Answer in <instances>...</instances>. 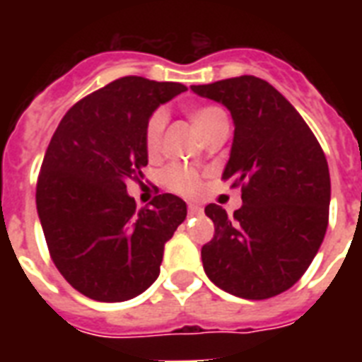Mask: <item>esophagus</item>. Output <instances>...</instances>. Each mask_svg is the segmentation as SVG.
<instances>
[{
    "mask_svg": "<svg viewBox=\"0 0 362 362\" xmlns=\"http://www.w3.org/2000/svg\"><path fill=\"white\" fill-rule=\"evenodd\" d=\"M187 210H189V214H201V212H203V206H201V204L189 203L187 204Z\"/></svg>",
    "mask_w": 362,
    "mask_h": 362,
    "instance_id": "obj_1",
    "label": "esophagus"
}]
</instances>
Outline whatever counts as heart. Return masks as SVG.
Here are the masks:
<instances>
[{"label": "heart", "instance_id": "b5f03b06", "mask_svg": "<svg viewBox=\"0 0 362 362\" xmlns=\"http://www.w3.org/2000/svg\"><path fill=\"white\" fill-rule=\"evenodd\" d=\"M218 115H223V112L220 109H216V107H201V109H193L189 112V118H192L193 125L201 133ZM163 129L165 115L161 110H158V112H153L150 116L146 131H144V144H146V150L150 156H156L159 152ZM163 182L170 192L178 193V195H186V197H192L201 189V175L197 170L187 169V167H182V165H170L169 169L163 173Z\"/></svg>", "mask_w": 362, "mask_h": 362}]
</instances>
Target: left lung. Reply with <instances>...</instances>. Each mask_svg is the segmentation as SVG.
Here are the masks:
<instances>
[{"label":"left lung","mask_w":362,"mask_h":362,"mask_svg":"<svg viewBox=\"0 0 362 362\" xmlns=\"http://www.w3.org/2000/svg\"><path fill=\"white\" fill-rule=\"evenodd\" d=\"M192 90L231 112L235 136L221 178L242 186L233 216L218 204L204 209L216 229L201 250L204 272L235 297H276L300 280L325 237V153L303 116L263 78L244 75Z\"/></svg>","instance_id":"left-lung-1"}]
</instances>
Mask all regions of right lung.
Masks as SVG:
<instances>
[{"label":"right lung","instance_id":"1","mask_svg":"<svg viewBox=\"0 0 362 362\" xmlns=\"http://www.w3.org/2000/svg\"><path fill=\"white\" fill-rule=\"evenodd\" d=\"M186 90L124 76L73 105L50 139L37 214L54 264L88 298L122 303L158 280L165 242L186 220V203L161 193L136 210L125 184L148 165L144 131L153 110Z\"/></svg>","mask_w":362,"mask_h":362}]
</instances>
